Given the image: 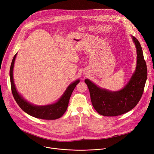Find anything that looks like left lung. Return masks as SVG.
Listing matches in <instances>:
<instances>
[{
	"instance_id": "1",
	"label": "left lung",
	"mask_w": 154,
	"mask_h": 154,
	"mask_svg": "<svg viewBox=\"0 0 154 154\" xmlns=\"http://www.w3.org/2000/svg\"><path fill=\"white\" fill-rule=\"evenodd\" d=\"M131 37L137 48V68L124 88L118 91H109L100 88L88 79L85 80L92 105L102 116H116L129 112L137 105L143 95L147 77V66L140 43L135 37Z\"/></svg>"
}]
</instances>
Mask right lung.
I'll use <instances>...</instances> for the list:
<instances>
[{
  "label": "right lung",
  "mask_w": 154,
  "mask_h": 154,
  "mask_svg": "<svg viewBox=\"0 0 154 154\" xmlns=\"http://www.w3.org/2000/svg\"><path fill=\"white\" fill-rule=\"evenodd\" d=\"M16 55L17 54H16L13 57L10 69L11 91L16 103L23 111L29 115L36 118L54 120L61 117L66 111L72 93L76 85L80 82V80H77L70 84L67 88L66 90L65 91L64 94L56 103L45 106L33 105L24 99V98L17 93L13 77V70Z\"/></svg>",
  "instance_id": "1"
}]
</instances>
